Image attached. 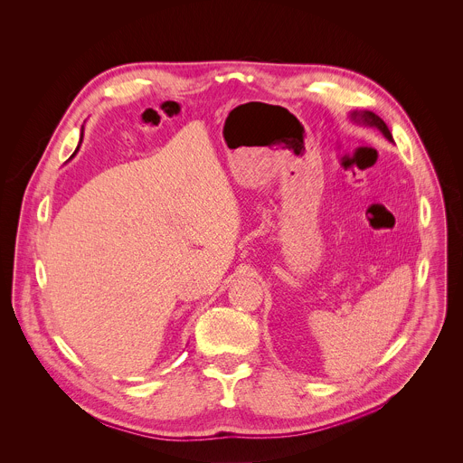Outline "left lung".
<instances>
[{
	"instance_id": "obj_1",
	"label": "left lung",
	"mask_w": 463,
	"mask_h": 463,
	"mask_svg": "<svg viewBox=\"0 0 463 463\" xmlns=\"http://www.w3.org/2000/svg\"><path fill=\"white\" fill-rule=\"evenodd\" d=\"M353 119H358V121H362V123H365V125H371V127L380 128V130L383 132V136H385L389 141H392V134H391L389 127L385 125V121H383L378 114H374V112H371V110L353 112Z\"/></svg>"
}]
</instances>
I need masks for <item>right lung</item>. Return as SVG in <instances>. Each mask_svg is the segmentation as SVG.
<instances>
[{"label":"right lung","instance_id":"add662e5","mask_svg":"<svg viewBox=\"0 0 463 463\" xmlns=\"http://www.w3.org/2000/svg\"><path fill=\"white\" fill-rule=\"evenodd\" d=\"M81 134H83V132H81ZM80 143H81V139H80ZM76 150H78V148H76Z\"/></svg>","mask_w":463,"mask_h":463}]
</instances>
